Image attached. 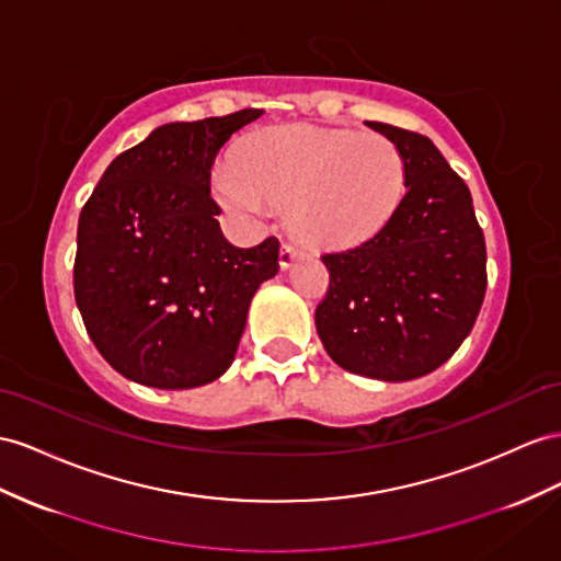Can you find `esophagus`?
<instances>
[{"mask_svg": "<svg viewBox=\"0 0 561 561\" xmlns=\"http://www.w3.org/2000/svg\"><path fill=\"white\" fill-rule=\"evenodd\" d=\"M298 255H304V251L291 247V243H282V249H279V265H282V270L291 267V263L296 261Z\"/></svg>", "mask_w": 561, "mask_h": 561, "instance_id": "obj_1", "label": "esophagus"}]
</instances>
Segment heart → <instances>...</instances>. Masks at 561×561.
Returning <instances> with one entry per match:
<instances>
[{"label":"heart","mask_w":561,"mask_h":561,"mask_svg":"<svg viewBox=\"0 0 561 561\" xmlns=\"http://www.w3.org/2000/svg\"><path fill=\"white\" fill-rule=\"evenodd\" d=\"M213 186L241 220L261 222L275 206H291L300 239L341 249L389 222L405 192V165L383 135L289 125L251 137Z\"/></svg>","instance_id":"1"}]
</instances>
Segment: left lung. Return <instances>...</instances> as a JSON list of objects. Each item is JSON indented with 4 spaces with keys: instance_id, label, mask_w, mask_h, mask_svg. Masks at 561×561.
Wrapping results in <instances>:
<instances>
[{
    "instance_id": "obj_1",
    "label": "left lung",
    "mask_w": 561,
    "mask_h": 561,
    "mask_svg": "<svg viewBox=\"0 0 561 561\" xmlns=\"http://www.w3.org/2000/svg\"><path fill=\"white\" fill-rule=\"evenodd\" d=\"M405 165V196L377 234L324 253L329 289L314 327L353 375L410 381L440 367L469 336L485 294V241L465 180L434 141L386 123Z\"/></svg>"
}]
</instances>
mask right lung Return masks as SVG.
I'll list each match as a JSON object with an SVG mask.
<instances>
[{
  "label": "right lung",
  "mask_w": 561,
  "mask_h": 561,
  "mask_svg": "<svg viewBox=\"0 0 561 561\" xmlns=\"http://www.w3.org/2000/svg\"><path fill=\"white\" fill-rule=\"evenodd\" d=\"M263 116L168 123L111 161L78 222L76 304L104 360L165 391L210 383L232 365L279 241L232 247L210 196L225 141Z\"/></svg>",
  "instance_id": "1"
}]
</instances>
